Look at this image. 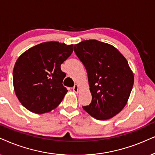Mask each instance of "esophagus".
Returning a JSON list of instances; mask_svg holds the SVG:
<instances>
[{
  "mask_svg": "<svg viewBox=\"0 0 155 155\" xmlns=\"http://www.w3.org/2000/svg\"><path fill=\"white\" fill-rule=\"evenodd\" d=\"M73 91L75 92V93H78L79 92V86L77 84H75L74 87H73Z\"/></svg>",
  "mask_w": 155,
  "mask_h": 155,
  "instance_id": "1",
  "label": "esophagus"
}]
</instances>
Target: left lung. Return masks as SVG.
<instances>
[{
  "label": "left lung",
  "instance_id": "1",
  "mask_svg": "<svg viewBox=\"0 0 155 155\" xmlns=\"http://www.w3.org/2000/svg\"><path fill=\"white\" fill-rule=\"evenodd\" d=\"M74 52L87 70L92 96L83 109L99 120L114 117L127 104L134 84L128 61L115 47L97 40L74 45Z\"/></svg>",
  "mask_w": 155,
  "mask_h": 155
}]
</instances>
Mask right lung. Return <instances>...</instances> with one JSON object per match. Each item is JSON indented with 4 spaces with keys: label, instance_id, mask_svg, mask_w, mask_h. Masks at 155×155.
<instances>
[{
    "label": "right lung",
    "instance_id": "right-lung-1",
    "mask_svg": "<svg viewBox=\"0 0 155 155\" xmlns=\"http://www.w3.org/2000/svg\"><path fill=\"white\" fill-rule=\"evenodd\" d=\"M74 45L44 42L29 48L13 68V87L23 107L36 114L51 111L68 91L63 86L66 74L61 64L71 56Z\"/></svg>",
    "mask_w": 155,
    "mask_h": 155
}]
</instances>
